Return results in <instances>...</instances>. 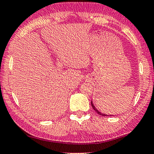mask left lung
Here are the masks:
<instances>
[{"label":"left lung","instance_id":"left-lung-1","mask_svg":"<svg viewBox=\"0 0 154 154\" xmlns=\"http://www.w3.org/2000/svg\"><path fill=\"white\" fill-rule=\"evenodd\" d=\"M91 105H92V107H93V109H94V110H95V112H97V114H98V115H102V116H109V115H105V114H104V113H102L101 112H99L98 110H97L96 107H95V105H93V102H92V101H91ZM109 116H111V115H109Z\"/></svg>","mask_w":154,"mask_h":154}]
</instances>
